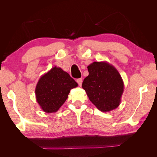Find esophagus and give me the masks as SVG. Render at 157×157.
I'll list each match as a JSON object with an SVG mask.
<instances>
[{
	"label": "esophagus",
	"mask_w": 157,
	"mask_h": 157,
	"mask_svg": "<svg viewBox=\"0 0 157 157\" xmlns=\"http://www.w3.org/2000/svg\"><path fill=\"white\" fill-rule=\"evenodd\" d=\"M77 83H78V86H81L82 83V78H78V79H77Z\"/></svg>",
	"instance_id": "esophagus-1"
}]
</instances>
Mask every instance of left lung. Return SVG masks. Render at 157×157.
<instances>
[{"label": "left lung", "instance_id": "obj_1", "mask_svg": "<svg viewBox=\"0 0 157 157\" xmlns=\"http://www.w3.org/2000/svg\"><path fill=\"white\" fill-rule=\"evenodd\" d=\"M89 75L82 88L99 111L109 112L119 106L124 82L117 69L107 61H94L88 66Z\"/></svg>", "mask_w": 157, "mask_h": 157}]
</instances>
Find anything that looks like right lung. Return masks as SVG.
<instances>
[{
	"instance_id": "add662e5",
	"label": "right lung",
	"mask_w": 157,
	"mask_h": 157,
	"mask_svg": "<svg viewBox=\"0 0 157 157\" xmlns=\"http://www.w3.org/2000/svg\"><path fill=\"white\" fill-rule=\"evenodd\" d=\"M78 84L60 67L52 68L39 80L35 88L36 99L42 111L56 113L68 98L71 89Z\"/></svg>"
}]
</instances>
